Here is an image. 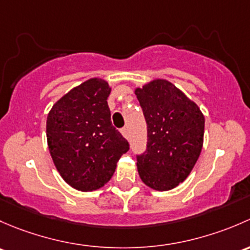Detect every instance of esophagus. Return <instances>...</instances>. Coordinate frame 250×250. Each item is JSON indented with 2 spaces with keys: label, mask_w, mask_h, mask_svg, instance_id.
I'll list each match as a JSON object with an SVG mask.
<instances>
[{
  "label": "esophagus",
  "mask_w": 250,
  "mask_h": 250,
  "mask_svg": "<svg viewBox=\"0 0 250 250\" xmlns=\"http://www.w3.org/2000/svg\"><path fill=\"white\" fill-rule=\"evenodd\" d=\"M122 133H123V136H124L125 138H127V140H128V137H130V132H128V128L127 127L122 128Z\"/></svg>",
  "instance_id": "esophagus-1"
}]
</instances>
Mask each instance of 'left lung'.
<instances>
[{
    "label": "left lung",
    "instance_id": "1",
    "mask_svg": "<svg viewBox=\"0 0 250 250\" xmlns=\"http://www.w3.org/2000/svg\"><path fill=\"white\" fill-rule=\"evenodd\" d=\"M146 123V149L137 155L144 184L159 191L189 176L201 153L205 117L195 102L169 82L156 79L136 89Z\"/></svg>",
    "mask_w": 250,
    "mask_h": 250
}]
</instances>
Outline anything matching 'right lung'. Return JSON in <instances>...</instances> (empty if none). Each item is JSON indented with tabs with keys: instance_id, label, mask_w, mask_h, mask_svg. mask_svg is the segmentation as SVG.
<instances>
[{
	"instance_id": "right-lung-1",
	"label": "right lung",
	"mask_w": 250,
	"mask_h": 250,
	"mask_svg": "<svg viewBox=\"0 0 250 250\" xmlns=\"http://www.w3.org/2000/svg\"><path fill=\"white\" fill-rule=\"evenodd\" d=\"M110 87L92 78L61 97L47 118V140L59 173L81 191L100 189L130 149L112 125L107 99Z\"/></svg>"
}]
</instances>
